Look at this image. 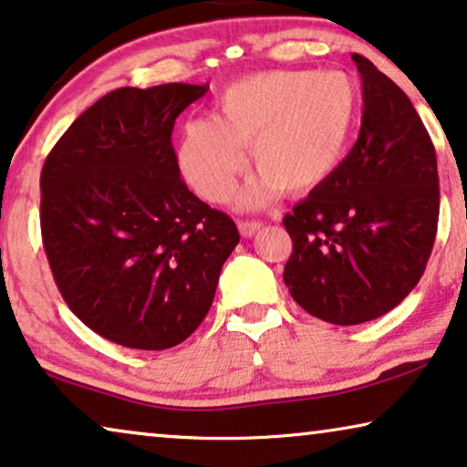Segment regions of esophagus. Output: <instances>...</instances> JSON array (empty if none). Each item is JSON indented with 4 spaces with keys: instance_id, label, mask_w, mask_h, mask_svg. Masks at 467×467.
Instances as JSON below:
<instances>
[{
    "instance_id": "obj_1",
    "label": "esophagus",
    "mask_w": 467,
    "mask_h": 467,
    "mask_svg": "<svg viewBox=\"0 0 467 467\" xmlns=\"http://www.w3.org/2000/svg\"><path fill=\"white\" fill-rule=\"evenodd\" d=\"M238 229L244 238H253V235L261 229V223L259 221H240Z\"/></svg>"
}]
</instances>
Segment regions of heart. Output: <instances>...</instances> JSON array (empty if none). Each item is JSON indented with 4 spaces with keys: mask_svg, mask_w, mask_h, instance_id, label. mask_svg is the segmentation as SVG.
Wrapping results in <instances>:
<instances>
[{
    "mask_svg": "<svg viewBox=\"0 0 467 467\" xmlns=\"http://www.w3.org/2000/svg\"><path fill=\"white\" fill-rule=\"evenodd\" d=\"M358 118V88L341 71H267L223 90L213 118L189 119L177 151L179 172L202 200L223 202L244 168L256 174L240 208L263 206L275 192L307 195L346 158Z\"/></svg>",
    "mask_w": 467,
    "mask_h": 467,
    "instance_id": "b5f03b06",
    "label": "heart"
}]
</instances>
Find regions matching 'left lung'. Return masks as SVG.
Instances as JSON below:
<instances>
[{
  "instance_id": "8db88e82",
  "label": "left lung",
  "mask_w": 467,
  "mask_h": 467,
  "mask_svg": "<svg viewBox=\"0 0 467 467\" xmlns=\"http://www.w3.org/2000/svg\"><path fill=\"white\" fill-rule=\"evenodd\" d=\"M362 124L337 172L284 217L293 254L284 284L307 314L351 327L404 301L436 240V151L407 94L368 58Z\"/></svg>"
}]
</instances>
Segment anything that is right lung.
Masks as SVG:
<instances>
[{"instance_id": "right-lung-1", "label": "right lung", "mask_w": 467, "mask_h": 467, "mask_svg": "<svg viewBox=\"0 0 467 467\" xmlns=\"http://www.w3.org/2000/svg\"><path fill=\"white\" fill-rule=\"evenodd\" d=\"M208 84L118 88L79 116L42 171V238L67 306L118 346L168 349L213 306L235 223L181 181L174 119Z\"/></svg>"}]
</instances>
